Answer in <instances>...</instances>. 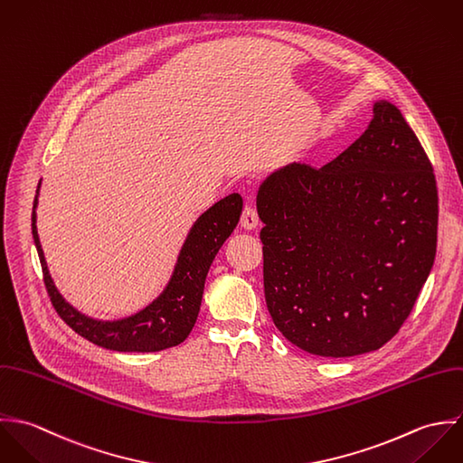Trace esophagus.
Masks as SVG:
<instances>
[{
  "label": "esophagus",
  "mask_w": 463,
  "mask_h": 463,
  "mask_svg": "<svg viewBox=\"0 0 463 463\" xmlns=\"http://www.w3.org/2000/svg\"><path fill=\"white\" fill-rule=\"evenodd\" d=\"M258 223H260V216L256 207L252 203H247L241 213V227H245L247 231H252L258 227Z\"/></svg>",
  "instance_id": "esophagus-1"
}]
</instances>
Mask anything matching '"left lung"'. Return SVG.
I'll return each mask as SVG.
<instances>
[{
  "mask_svg": "<svg viewBox=\"0 0 463 463\" xmlns=\"http://www.w3.org/2000/svg\"><path fill=\"white\" fill-rule=\"evenodd\" d=\"M256 205L267 307L284 338L347 358L399 333L435 261L439 193L395 105L375 101L369 128L326 166L270 175Z\"/></svg>",
  "mask_w": 463,
  "mask_h": 463,
  "instance_id": "1",
  "label": "left lung"
}]
</instances>
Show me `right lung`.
<instances>
[{"mask_svg": "<svg viewBox=\"0 0 463 463\" xmlns=\"http://www.w3.org/2000/svg\"><path fill=\"white\" fill-rule=\"evenodd\" d=\"M37 194L32 211V234L43 267L44 286L59 317L94 345L118 353H156L184 342L200 311L209 267L240 222L243 209L241 196L232 193L222 198L194 222L179 254L174 276L150 306L128 318L101 322L70 306L50 278L35 225Z\"/></svg>", "mask_w": 463, "mask_h": 463, "instance_id": "obj_1", "label": "right lung"}]
</instances>
